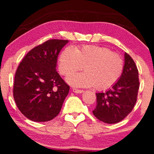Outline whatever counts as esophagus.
<instances>
[{"label":"esophagus","instance_id":"1","mask_svg":"<svg viewBox=\"0 0 154 154\" xmlns=\"http://www.w3.org/2000/svg\"><path fill=\"white\" fill-rule=\"evenodd\" d=\"M72 90L73 92H75V93H77V94H81V93H83L84 92V90H78V89H75V88H73Z\"/></svg>","mask_w":154,"mask_h":154}]
</instances>
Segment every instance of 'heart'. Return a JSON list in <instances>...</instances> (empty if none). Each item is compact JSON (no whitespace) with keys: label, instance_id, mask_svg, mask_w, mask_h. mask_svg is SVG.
<instances>
[{"label":"heart","instance_id":"heart-1","mask_svg":"<svg viewBox=\"0 0 154 154\" xmlns=\"http://www.w3.org/2000/svg\"><path fill=\"white\" fill-rule=\"evenodd\" d=\"M83 66L85 72L69 75L67 83L75 87L94 86L104 90L113 86L121 77L123 62L119 54L102 46L85 45L75 50L69 47L62 52L59 59L61 74H71Z\"/></svg>","mask_w":154,"mask_h":154}]
</instances>
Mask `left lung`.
<instances>
[{
    "label": "left lung",
    "mask_w": 154,
    "mask_h": 154,
    "mask_svg": "<svg viewBox=\"0 0 154 154\" xmlns=\"http://www.w3.org/2000/svg\"><path fill=\"white\" fill-rule=\"evenodd\" d=\"M123 72L111 88L96 93L97 105L92 113L104 123L113 124L123 120L134 108L140 87L135 63L125 52Z\"/></svg>",
    "instance_id": "1"
}]
</instances>
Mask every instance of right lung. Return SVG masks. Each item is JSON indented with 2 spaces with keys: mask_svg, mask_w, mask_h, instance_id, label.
Wrapping results in <instances>:
<instances>
[{
  "mask_svg": "<svg viewBox=\"0 0 154 154\" xmlns=\"http://www.w3.org/2000/svg\"><path fill=\"white\" fill-rule=\"evenodd\" d=\"M69 43L52 39L30 50L14 76L13 96L21 113L31 121L47 122L59 114L69 86L56 70L61 50Z\"/></svg>",
  "mask_w": 154,
  "mask_h": 154,
  "instance_id": "add662e5",
  "label": "right lung"
}]
</instances>
